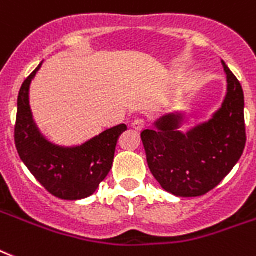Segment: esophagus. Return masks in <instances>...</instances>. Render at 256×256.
Here are the masks:
<instances>
[{
	"label": "esophagus",
	"instance_id": "34e87169",
	"mask_svg": "<svg viewBox=\"0 0 256 256\" xmlns=\"http://www.w3.org/2000/svg\"><path fill=\"white\" fill-rule=\"evenodd\" d=\"M132 128L136 130H142L145 128V120L144 118H136L134 122H132Z\"/></svg>",
	"mask_w": 256,
	"mask_h": 256
}]
</instances>
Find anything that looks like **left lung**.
Instances as JSON below:
<instances>
[{"instance_id": "8db88e82", "label": "left lung", "mask_w": 256, "mask_h": 256, "mask_svg": "<svg viewBox=\"0 0 256 256\" xmlns=\"http://www.w3.org/2000/svg\"><path fill=\"white\" fill-rule=\"evenodd\" d=\"M228 95L210 122L184 134L181 116H164L156 130L141 132L148 166L162 189L177 197H200L232 172L246 145L242 86L222 60Z\"/></svg>"}]
</instances>
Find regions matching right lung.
<instances>
[{
    "instance_id": "add662e5",
    "label": "right lung",
    "mask_w": 256,
    "mask_h": 256,
    "mask_svg": "<svg viewBox=\"0 0 256 256\" xmlns=\"http://www.w3.org/2000/svg\"><path fill=\"white\" fill-rule=\"evenodd\" d=\"M40 64L24 82L17 103L14 141L18 154L32 174L50 194L76 201L90 197L110 173L118 136L126 124L110 130L75 148L56 146L40 134L28 106V87Z\"/></svg>"
}]
</instances>
